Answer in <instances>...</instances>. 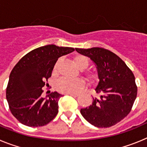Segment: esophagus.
<instances>
[{
  "label": "esophagus",
  "mask_w": 147,
  "mask_h": 147,
  "mask_svg": "<svg viewBox=\"0 0 147 147\" xmlns=\"http://www.w3.org/2000/svg\"><path fill=\"white\" fill-rule=\"evenodd\" d=\"M67 94L70 95V96L74 97H77L78 96H79V94H77V93H67Z\"/></svg>",
  "instance_id": "esophagus-1"
}]
</instances>
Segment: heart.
I'll use <instances>...</instances> for the list:
<instances>
[{
	"instance_id": "1",
	"label": "heart",
	"mask_w": 147,
	"mask_h": 147,
	"mask_svg": "<svg viewBox=\"0 0 147 147\" xmlns=\"http://www.w3.org/2000/svg\"><path fill=\"white\" fill-rule=\"evenodd\" d=\"M74 62L76 67L81 71L86 69L88 67L89 62L86 57L83 55H77L74 57ZM57 71V65L54 67V71ZM90 79L94 80L96 75L89 76ZM85 87V82L81 79L71 80L68 78H62L57 82L56 88L58 91L63 93H80Z\"/></svg>"
}]
</instances>
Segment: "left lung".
<instances>
[{"label":"left lung","instance_id":"left-lung-1","mask_svg":"<svg viewBox=\"0 0 147 147\" xmlns=\"http://www.w3.org/2000/svg\"><path fill=\"white\" fill-rule=\"evenodd\" d=\"M75 49L93 61L99 80L95 90L101 96L93 98L89 107L80 110L82 115L96 127L115 125L129 113L137 96L133 73L119 57L107 49Z\"/></svg>","mask_w":147,"mask_h":147}]
</instances>
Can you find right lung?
<instances>
[{"mask_svg": "<svg viewBox=\"0 0 147 147\" xmlns=\"http://www.w3.org/2000/svg\"><path fill=\"white\" fill-rule=\"evenodd\" d=\"M74 51V48L45 45L28 52L14 67L6 88V100L11 114L21 124L41 127L57 115L62 95L52 92L42 98V88L47 85L58 58Z\"/></svg>", "mask_w": 147, "mask_h": 147, "instance_id": "1", "label": "right lung"}]
</instances>
